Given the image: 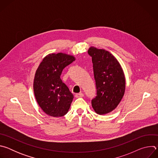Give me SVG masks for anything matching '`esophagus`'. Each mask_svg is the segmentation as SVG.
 I'll return each mask as SVG.
<instances>
[{
	"mask_svg": "<svg viewBox=\"0 0 158 158\" xmlns=\"http://www.w3.org/2000/svg\"><path fill=\"white\" fill-rule=\"evenodd\" d=\"M75 96H76V98H82V97L84 96V94H83L82 93H77V94H76Z\"/></svg>",
	"mask_w": 158,
	"mask_h": 158,
	"instance_id": "1",
	"label": "esophagus"
}]
</instances>
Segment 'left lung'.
Returning a JSON list of instances; mask_svg holds the SVG:
<instances>
[{
  "label": "left lung",
  "instance_id": "8db88e82",
  "mask_svg": "<svg viewBox=\"0 0 158 158\" xmlns=\"http://www.w3.org/2000/svg\"><path fill=\"white\" fill-rule=\"evenodd\" d=\"M92 57L97 96L91 101L94 111L99 115L114 110L121 101L126 89V79L117 59L105 49L90 47Z\"/></svg>",
  "mask_w": 158,
  "mask_h": 158
}]
</instances>
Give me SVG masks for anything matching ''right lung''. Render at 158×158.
Returning a JSON list of instances; mask_svg holds the SVG:
<instances>
[{
    "mask_svg": "<svg viewBox=\"0 0 158 158\" xmlns=\"http://www.w3.org/2000/svg\"><path fill=\"white\" fill-rule=\"evenodd\" d=\"M66 53L49 54L44 57L36 70L33 89L36 101L48 115L61 117L68 112L74 98L60 75L65 67L75 60Z\"/></svg>",
    "mask_w": 158,
    "mask_h": 158,
    "instance_id": "obj_1",
    "label": "right lung"
}]
</instances>
